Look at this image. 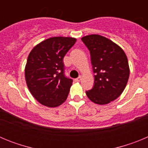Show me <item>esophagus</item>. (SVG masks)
Returning <instances> with one entry per match:
<instances>
[{
	"mask_svg": "<svg viewBox=\"0 0 148 148\" xmlns=\"http://www.w3.org/2000/svg\"><path fill=\"white\" fill-rule=\"evenodd\" d=\"M81 80H82V76H79V77H78V78H75V82H80Z\"/></svg>",
	"mask_w": 148,
	"mask_h": 148,
	"instance_id": "esophagus-1",
	"label": "esophagus"
}]
</instances>
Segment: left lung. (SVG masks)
<instances>
[{"label": "left lung", "instance_id": "obj_1", "mask_svg": "<svg viewBox=\"0 0 148 148\" xmlns=\"http://www.w3.org/2000/svg\"><path fill=\"white\" fill-rule=\"evenodd\" d=\"M82 40L90 51L95 80L86 94L95 104H109L126 87L130 75L127 58L119 46L104 36L87 35Z\"/></svg>", "mask_w": 148, "mask_h": 148}]
</instances>
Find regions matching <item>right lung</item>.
Masks as SVG:
<instances>
[{
  "mask_svg": "<svg viewBox=\"0 0 148 148\" xmlns=\"http://www.w3.org/2000/svg\"><path fill=\"white\" fill-rule=\"evenodd\" d=\"M76 42L70 37H53L36 45L27 58L25 78L30 92L44 106L64 102L73 80L64 74V57Z\"/></svg>",
  "mask_w": 148,
  "mask_h": 148,
  "instance_id": "1",
  "label": "right lung"
}]
</instances>
